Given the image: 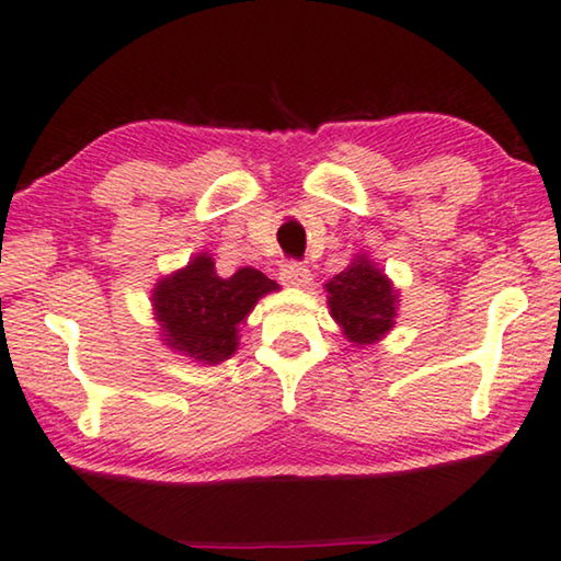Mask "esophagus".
<instances>
[{"label":"esophagus","instance_id":"esophagus-1","mask_svg":"<svg viewBox=\"0 0 561 561\" xmlns=\"http://www.w3.org/2000/svg\"><path fill=\"white\" fill-rule=\"evenodd\" d=\"M310 279H312V274H310V270H307L305 264H299V262H289V264H284V270H282V282L287 284V287H297V289H302V287H307V284H310Z\"/></svg>","mask_w":561,"mask_h":561}]
</instances>
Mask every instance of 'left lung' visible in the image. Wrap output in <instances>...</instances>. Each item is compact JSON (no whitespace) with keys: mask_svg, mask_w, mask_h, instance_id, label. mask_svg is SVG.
<instances>
[{"mask_svg":"<svg viewBox=\"0 0 561 561\" xmlns=\"http://www.w3.org/2000/svg\"><path fill=\"white\" fill-rule=\"evenodd\" d=\"M330 314L356 345L381 341L393 328L399 295L391 279L366 256H356L325 284Z\"/></svg>","mask_w":561,"mask_h":561,"instance_id":"1","label":"left lung"}]
</instances>
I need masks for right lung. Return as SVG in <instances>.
Instances as JSON below:
<instances>
[{
	"label": "right lung",
	"mask_w": 561,
	"mask_h": 561,
	"mask_svg": "<svg viewBox=\"0 0 561 561\" xmlns=\"http://www.w3.org/2000/svg\"><path fill=\"white\" fill-rule=\"evenodd\" d=\"M279 284L251 266L231 277H218L213 259L198 254L183 270L154 284V320L162 328L164 345L216 366L233 356L241 322Z\"/></svg>",
	"instance_id": "right-lung-1"
}]
</instances>
